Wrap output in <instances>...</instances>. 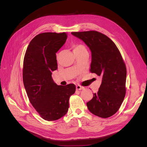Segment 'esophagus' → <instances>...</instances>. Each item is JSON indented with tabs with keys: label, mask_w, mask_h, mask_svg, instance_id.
Returning <instances> with one entry per match:
<instances>
[{
	"label": "esophagus",
	"mask_w": 147,
	"mask_h": 147,
	"mask_svg": "<svg viewBox=\"0 0 147 147\" xmlns=\"http://www.w3.org/2000/svg\"><path fill=\"white\" fill-rule=\"evenodd\" d=\"M76 89L77 90H83L84 89V87H83V86H80V85H77L76 86Z\"/></svg>",
	"instance_id": "34e87169"
}]
</instances>
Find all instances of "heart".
<instances>
[{
  "mask_svg": "<svg viewBox=\"0 0 147 147\" xmlns=\"http://www.w3.org/2000/svg\"><path fill=\"white\" fill-rule=\"evenodd\" d=\"M74 52L77 53V52H81V51H87L86 47L82 45V44H75L73 46Z\"/></svg>",
  "mask_w": 147,
  "mask_h": 147,
  "instance_id": "obj_1",
  "label": "heart"
}]
</instances>
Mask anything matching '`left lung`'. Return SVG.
<instances>
[{"mask_svg":"<svg viewBox=\"0 0 147 147\" xmlns=\"http://www.w3.org/2000/svg\"><path fill=\"white\" fill-rule=\"evenodd\" d=\"M72 34L85 43L91 51L90 71L102 78L97 93L86 103L92 114L107 118L116 113L126 95V67L115 43L96 30L74 32Z\"/></svg>","mask_w":147,"mask_h":147,"instance_id":"1","label":"left lung"}]
</instances>
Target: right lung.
<instances>
[{
	"label": "right lung",
	"instance_id": "obj_1",
	"mask_svg": "<svg viewBox=\"0 0 147 147\" xmlns=\"http://www.w3.org/2000/svg\"><path fill=\"white\" fill-rule=\"evenodd\" d=\"M65 33L43 32L36 35L26 50L23 80L29 101L43 119L57 120L67 113L74 84L57 85L52 72L57 69L56 53L65 43Z\"/></svg>",
	"mask_w": 147,
	"mask_h": 147
}]
</instances>
